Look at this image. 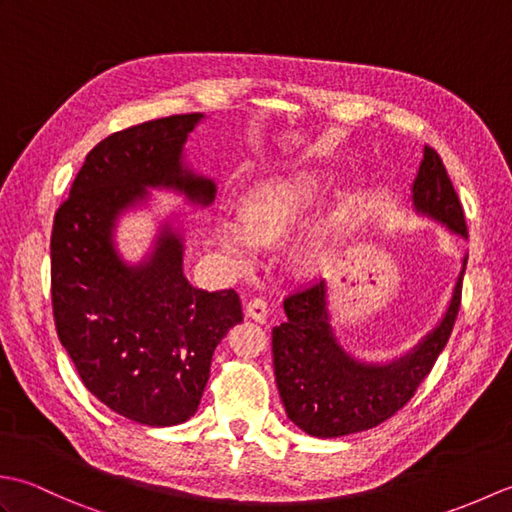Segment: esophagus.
<instances>
[{
  "mask_svg": "<svg viewBox=\"0 0 512 512\" xmlns=\"http://www.w3.org/2000/svg\"><path fill=\"white\" fill-rule=\"evenodd\" d=\"M246 314H248L250 319L264 323L266 317H268V303H266V299H262V297L250 299V301L246 303Z\"/></svg>",
  "mask_w": 512,
  "mask_h": 512,
  "instance_id": "esophagus-1",
  "label": "esophagus"
}]
</instances>
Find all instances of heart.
<instances>
[{
	"instance_id": "1",
	"label": "heart",
	"mask_w": 512,
	"mask_h": 512,
	"mask_svg": "<svg viewBox=\"0 0 512 512\" xmlns=\"http://www.w3.org/2000/svg\"><path fill=\"white\" fill-rule=\"evenodd\" d=\"M321 193V176L312 169L284 171L255 182L242 198L239 215H222L215 222V242L237 266H250L262 246L277 242L299 224ZM336 217H321L297 235L290 262L299 273H314L328 257Z\"/></svg>"
}]
</instances>
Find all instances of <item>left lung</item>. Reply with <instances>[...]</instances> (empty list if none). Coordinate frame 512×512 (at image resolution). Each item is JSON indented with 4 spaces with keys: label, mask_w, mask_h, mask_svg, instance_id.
I'll list each match as a JSON object with an SVG mask.
<instances>
[{
    "label": "left lung",
    "mask_w": 512,
    "mask_h": 512,
    "mask_svg": "<svg viewBox=\"0 0 512 512\" xmlns=\"http://www.w3.org/2000/svg\"><path fill=\"white\" fill-rule=\"evenodd\" d=\"M411 204L451 233L469 235L458 193L436 149L424 147ZM464 268L466 257L442 321L405 356L385 365L358 361L336 341L325 281L286 297L288 319L273 328V365L288 418L308 436L341 438L374 429L405 407L449 341Z\"/></svg>",
    "instance_id": "left-lung-1"
}]
</instances>
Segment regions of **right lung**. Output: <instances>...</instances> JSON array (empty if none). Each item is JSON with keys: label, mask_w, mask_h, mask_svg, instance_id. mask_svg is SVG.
I'll use <instances>...</instances> for the list:
<instances>
[{"label": "right lung", "mask_w": 512, "mask_h": 512, "mask_svg": "<svg viewBox=\"0 0 512 512\" xmlns=\"http://www.w3.org/2000/svg\"><path fill=\"white\" fill-rule=\"evenodd\" d=\"M204 114H178L107 136L85 158L50 237L52 312L83 385L103 405L147 427L198 411L217 343L242 321L235 290H200L182 273L184 235L160 226L140 264L118 255L127 209L171 189L193 204L215 182L184 165V143Z\"/></svg>", "instance_id": "add662e5"}]
</instances>
